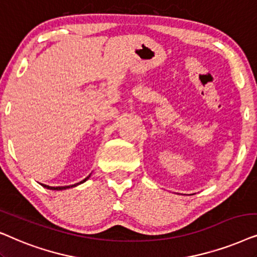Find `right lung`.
<instances>
[{
    "instance_id": "right-lung-1",
    "label": "right lung",
    "mask_w": 257,
    "mask_h": 257,
    "mask_svg": "<svg viewBox=\"0 0 257 257\" xmlns=\"http://www.w3.org/2000/svg\"><path fill=\"white\" fill-rule=\"evenodd\" d=\"M90 175H91V174H89V175H88L87 177H85L84 180H82L81 182L75 183V184H71V186H64V187H50V186H47V184H43V183H41V186L44 187V188H47V189H50V190H66V189H69V188L76 187V186H78V184H81V183L85 182V181H87V180L89 179V177H90Z\"/></svg>"
}]
</instances>
